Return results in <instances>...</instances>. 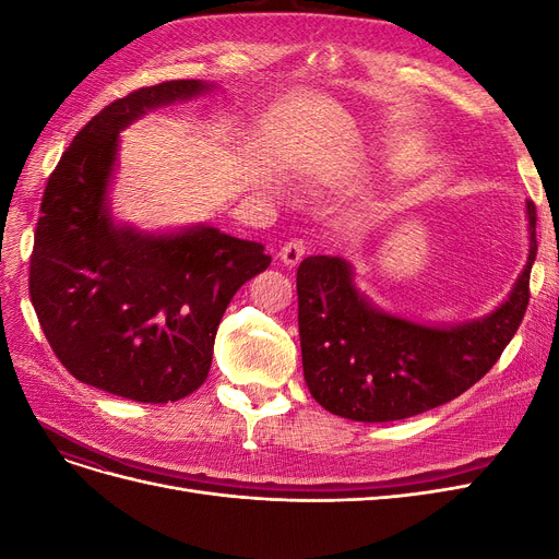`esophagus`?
<instances>
[{"label":"esophagus","mask_w":559,"mask_h":559,"mask_svg":"<svg viewBox=\"0 0 559 559\" xmlns=\"http://www.w3.org/2000/svg\"><path fill=\"white\" fill-rule=\"evenodd\" d=\"M302 257H306V242L302 240H289L280 249V259L284 265H296Z\"/></svg>","instance_id":"1"}]
</instances>
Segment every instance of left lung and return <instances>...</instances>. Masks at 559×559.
<instances>
[{"label": "left lung", "instance_id": "1", "mask_svg": "<svg viewBox=\"0 0 559 559\" xmlns=\"http://www.w3.org/2000/svg\"><path fill=\"white\" fill-rule=\"evenodd\" d=\"M530 257L499 308L462 324H421L384 312L341 257H308L296 275L302 376L312 399L354 421H394L443 405L476 384L511 343L530 306L536 207L527 200Z\"/></svg>", "mask_w": 559, "mask_h": 559}]
</instances>
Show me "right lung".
I'll list each match as a JSON object with an SVG mask.
<instances>
[{
	"mask_svg": "<svg viewBox=\"0 0 559 559\" xmlns=\"http://www.w3.org/2000/svg\"><path fill=\"white\" fill-rule=\"evenodd\" d=\"M212 88L181 79L116 99L76 134L46 183L32 306L60 364L114 396L170 403L193 394L207 380L230 298L270 265L263 245L207 224L148 233L111 214L121 130Z\"/></svg>",
	"mask_w": 559,
	"mask_h": 559,
	"instance_id": "1",
	"label": "right lung"
}]
</instances>
